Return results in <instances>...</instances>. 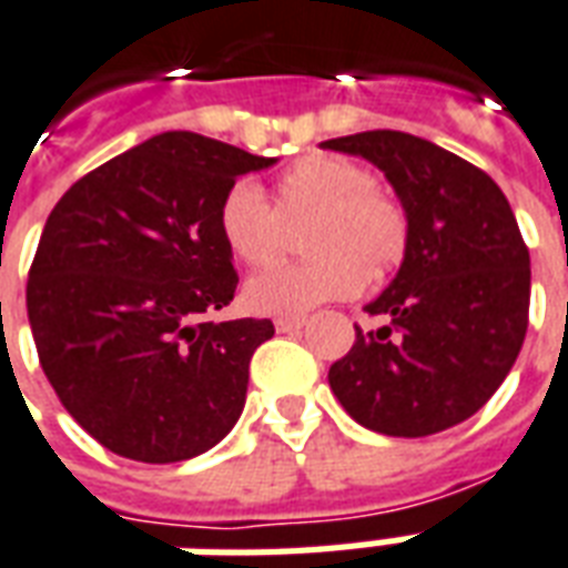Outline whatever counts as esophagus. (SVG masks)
<instances>
[{
  "label": "esophagus",
  "instance_id": "34e87169",
  "mask_svg": "<svg viewBox=\"0 0 568 568\" xmlns=\"http://www.w3.org/2000/svg\"><path fill=\"white\" fill-rule=\"evenodd\" d=\"M273 325H276V331H280V334H292V331H301V327L306 325V318L304 316H280L276 322H273Z\"/></svg>",
  "mask_w": 568,
  "mask_h": 568
}]
</instances>
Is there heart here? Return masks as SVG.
<instances>
[{
    "instance_id": "1",
    "label": "heart",
    "mask_w": 568,
    "mask_h": 568,
    "mask_svg": "<svg viewBox=\"0 0 568 568\" xmlns=\"http://www.w3.org/2000/svg\"><path fill=\"white\" fill-rule=\"evenodd\" d=\"M306 262L252 276L243 301L258 316H304L313 306L358 295L369 273L397 267L409 246V220L394 195L373 186L355 159L306 153L273 183V207L262 189L241 180L222 195V243L246 267H264L283 252V222H304Z\"/></svg>"
}]
</instances>
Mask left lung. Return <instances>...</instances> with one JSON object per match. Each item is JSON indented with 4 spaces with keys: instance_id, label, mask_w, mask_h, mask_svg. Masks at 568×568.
I'll use <instances>...</instances> for the list:
<instances>
[{
    "instance_id": "obj_1",
    "label": "left lung",
    "mask_w": 568,
    "mask_h": 568,
    "mask_svg": "<svg viewBox=\"0 0 568 568\" xmlns=\"http://www.w3.org/2000/svg\"><path fill=\"white\" fill-rule=\"evenodd\" d=\"M325 150L376 165L409 220L388 288L331 373L352 418L385 436H430L466 422L503 385L530 313V252L503 189L460 155L406 132H361Z\"/></svg>"
}]
</instances>
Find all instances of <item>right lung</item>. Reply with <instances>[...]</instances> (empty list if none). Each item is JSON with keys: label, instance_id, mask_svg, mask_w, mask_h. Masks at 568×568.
<instances>
[{"label": "right lung", "instance_id": "obj_1", "mask_svg": "<svg viewBox=\"0 0 568 568\" xmlns=\"http://www.w3.org/2000/svg\"><path fill=\"white\" fill-rule=\"evenodd\" d=\"M276 159L195 132L155 134L60 199L38 241L27 310L62 406L113 455L178 464L229 436L271 318L207 322L237 273L222 195Z\"/></svg>", "mask_w": 568, "mask_h": 568}]
</instances>
